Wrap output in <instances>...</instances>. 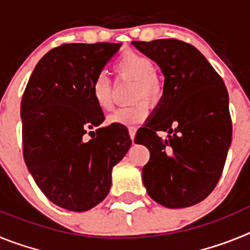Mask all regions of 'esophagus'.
Masks as SVG:
<instances>
[{
	"label": "esophagus",
	"mask_w": 250,
	"mask_h": 250,
	"mask_svg": "<svg viewBox=\"0 0 250 250\" xmlns=\"http://www.w3.org/2000/svg\"><path fill=\"white\" fill-rule=\"evenodd\" d=\"M129 134H130V138H131V140L134 141V139H135V134H136V127L129 126Z\"/></svg>",
	"instance_id": "1"
}]
</instances>
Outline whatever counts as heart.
Returning <instances> with one entry per match:
<instances>
[{"instance_id": "obj_1", "label": "heart", "mask_w": 250, "mask_h": 250, "mask_svg": "<svg viewBox=\"0 0 250 250\" xmlns=\"http://www.w3.org/2000/svg\"><path fill=\"white\" fill-rule=\"evenodd\" d=\"M154 61L149 56L138 51L126 50L118 57L115 70L120 76L132 79L131 99L134 101L127 106L119 107L109 116V123L132 125L140 123L147 116L149 104H158L164 95V81L158 72L154 71ZM92 98L103 111H110L114 106L111 95V83L109 79L100 75L92 83Z\"/></svg>"}]
</instances>
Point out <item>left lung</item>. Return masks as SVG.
<instances>
[{
  "mask_svg": "<svg viewBox=\"0 0 250 250\" xmlns=\"http://www.w3.org/2000/svg\"><path fill=\"white\" fill-rule=\"evenodd\" d=\"M165 76L164 95L136 144L149 149L143 182L167 208L204 200L219 182L231 143L229 96L222 77L199 50L175 39L132 41ZM158 131L169 132L167 141Z\"/></svg>",
  "mask_w": 250,
  "mask_h": 250,
  "instance_id": "1",
  "label": "left lung"
}]
</instances>
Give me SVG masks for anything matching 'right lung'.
I'll return each instance as SVG.
<instances>
[{"label": "right lung", "mask_w": 250, "mask_h": 250, "mask_svg": "<svg viewBox=\"0 0 250 250\" xmlns=\"http://www.w3.org/2000/svg\"><path fill=\"white\" fill-rule=\"evenodd\" d=\"M121 43H63L40 60L21 101L23 159L48 200L71 211L103 202L111 170L131 145L121 124L105 120L92 83Z\"/></svg>", "instance_id": "obj_1"}]
</instances>
